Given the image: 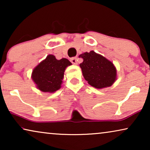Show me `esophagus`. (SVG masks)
Instances as JSON below:
<instances>
[{
  "mask_svg": "<svg viewBox=\"0 0 150 150\" xmlns=\"http://www.w3.org/2000/svg\"><path fill=\"white\" fill-rule=\"evenodd\" d=\"M78 60L76 57H73V58L71 59V62L73 63L74 65H77L78 64Z\"/></svg>",
  "mask_w": 150,
  "mask_h": 150,
  "instance_id": "1",
  "label": "esophagus"
}]
</instances>
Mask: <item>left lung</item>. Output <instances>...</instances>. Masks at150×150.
Segmentation results:
<instances>
[{
  "mask_svg": "<svg viewBox=\"0 0 150 150\" xmlns=\"http://www.w3.org/2000/svg\"><path fill=\"white\" fill-rule=\"evenodd\" d=\"M79 57L83 59L80 64L83 77L96 89L110 87L117 80V69L113 63L93 50L84 52Z\"/></svg>",
  "mask_w": 150,
  "mask_h": 150,
  "instance_id": "obj_1",
  "label": "left lung"
}]
</instances>
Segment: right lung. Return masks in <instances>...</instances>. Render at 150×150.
<instances>
[{
	"instance_id": "obj_1",
	"label": "right lung",
	"mask_w": 150,
	"mask_h": 150,
	"mask_svg": "<svg viewBox=\"0 0 150 150\" xmlns=\"http://www.w3.org/2000/svg\"><path fill=\"white\" fill-rule=\"evenodd\" d=\"M71 65L68 59L58 60L54 55L48 54L33 69L32 80L41 91L54 93L61 87L65 69Z\"/></svg>"
}]
</instances>
